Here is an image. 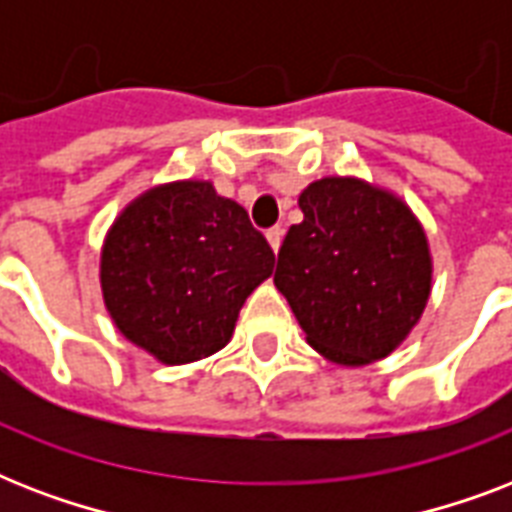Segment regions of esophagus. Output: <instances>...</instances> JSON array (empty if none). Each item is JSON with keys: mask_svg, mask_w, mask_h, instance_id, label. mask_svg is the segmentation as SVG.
I'll return each instance as SVG.
<instances>
[{"mask_svg": "<svg viewBox=\"0 0 512 512\" xmlns=\"http://www.w3.org/2000/svg\"><path fill=\"white\" fill-rule=\"evenodd\" d=\"M265 239H268L273 252H279L281 239H284V228H281V225H273V228H268V233H265Z\"/></svg>", "mask_w": 512, "mask_h": 512, "instance_id": "esophagus-1", "label": "esophagus"}]
</instances>
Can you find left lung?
I'll use <instances>...</instances> for the list:
<instances>
[{"mask_svg": "<svg viewBox=\"0 0 512 512\" xmlns=\"http://www.w3.org/2000/svg\"><path fill=\"white\" fill-rule=\"evenodd\" d=\"M297 204L303 223L284 236L273 284L308 345L342 366L390 356L433 289L422 223L396 193L361 177H321Z\"/></svg>", "mask_w": 512, "mask_h": 512, "instance_id": "1", "label": "left lung"}]
</instances>
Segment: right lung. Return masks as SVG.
<instances>
[{
	"label": "right lung",
	"mask_w": 512,
	"mask_h": 512,
	"mask_svg": "<svg viewBox=\"0 0 512 512\" xmlns=\"http://www.w3.org/2000/svg\"><path fill=\"white\" fill-rule=\"evenodd\" d=\"M273 260L241 204L209 180H175L119 212L100 249V289L127 340L162 364H191L228 345Z\"/></svg>",
	"instance_id": "right-lung-1"
}]
</instances>
